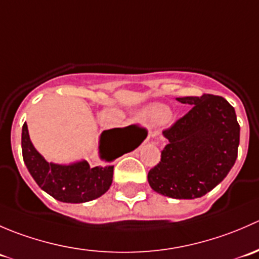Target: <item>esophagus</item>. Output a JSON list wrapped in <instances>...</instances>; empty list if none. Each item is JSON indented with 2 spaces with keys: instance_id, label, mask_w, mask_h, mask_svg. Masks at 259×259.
I'll list each match as a JSON object with an SVG mask.
<instances>
[{
  "instance_id": "obj_1",
  "label": "esophagus",
  "mask_w": 259,
  "mask_h": 259,
  "mask_svg": "<svg viewBox=\"0 0 259 259\" xmlns=\"http://www.w3.org/2000/svg\"><path fill=\"white\" fill-rule=\"evenodd\" d=\"M149 139H150V135H149V137H148V139H146V140H149Z\"/></svg>"
}]
</instances>
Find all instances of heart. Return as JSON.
Wrapping results in <instances>:
<instances>
[{
    "label": "heart",
    "instance_id": "heart-1",
    "mask_svg": "<svg viewBox=\"0 0 259 259\" xmlns=\"http://www.w3.org/2000/svg\"><path fill=\"white\" fill-rule=\"evenodd\" d=\"M171 116V110L164 104H150L140 111V117L143 121L151 125H159L165 122Z\"/></svg>",
    "mask_w": 259,
    "mask_h": 259
}]
</instances>
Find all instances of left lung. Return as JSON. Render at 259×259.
I'll return each mask as SVG.
<instances>
[{
	"label": "left lung",
	"instance_id": "left-lung-1",
	"mask_svg": "<svg viewBox=\"0 0 259 259\" xmlns=\"http://www.w3.org/2000/svg\"><path fill=\"white\" fill-rule=\"evenodd\" d=\"M193 105L163 135L168 144L148 173L154 192L174 199L200 198L215 188L236 163L239 124L234 108L222 96L177 98Z\"/></svg>",
	"mask_w": 259,
	"mask_h": 259
}]
</instances>
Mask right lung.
<instances>
[{
    "instance_id": "right-lung-1",
    "label": "right lung",
    "mask_w": 259,
    "mask_h": 259,
    "mask_svg": "<svg viewBox=\"0 0 259 259\" xmlns=\"http://www.w3.org/2000/svg\"><path fill=\"white\" fill-rule=\"evenodd\" d=\"M142 129L135 125L104 130L99 139V156L103 164L91 168L86 160L56 164L46 160L31 143L27 124L22 126V156L31 177L38 187L56 200L86 203L105 194L113 183L111 163L140 145L137 135Z\"/></svg>"
}]
</instances>
